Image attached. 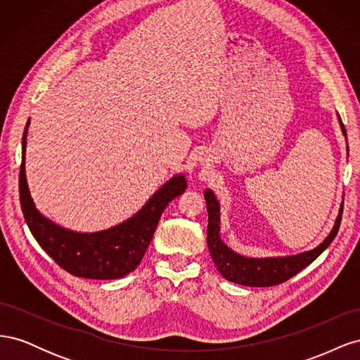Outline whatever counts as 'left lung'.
I'll return each instance as SVG.
<instances>
[{"label":"left lung","instance_id":"left-lung-1","mask_svg":"<svg viewBox=\"0 0 360 360\" xmlns=\"http://www.w3.org/2000/svg\"><path fill=\"white\" fill-rule=\"evenodd\" d=\"M338 120H340L341 130L344 136L347 138V130L341 122L340 115H338ZM204 198L207 204V213H209L207 245H209L213 263L225 279L236 282V284L246 285V287L278 285V284H282V282L288 281L294 275H297L299 271L303 270L307 266H309L336 237L338 230H340V225H341L342 205H344L342 202L340 214L336 217L332 231L317 248L307 250V252L290 255V257L249 258L234 252L233 249H230L222 242V238L219 236V231H221L219 201L216 200V195L210 189H205Z\"/></svg>","mask_w":360,"mask_h":360}]
</instances>
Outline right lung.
Returning a JSON list of instances; mask_svg holds the SVG:
<instances>
[{
  "mask_svg": "<svg viewBox=\"0 0 360 360\" xmlns=\"http://www.w3.org/2000/svg\"><path fill=\"white\" fill-rule=\"evenodd\" d=\"M22 136V163L19 172V200L25 222L41 249L73 276L86 279H118L134 271L153 238L160 214L186 189L183 174L169 179L143 209L127 221L97 233H76L43 216L32 201L25 176L27 130Z\"/></svg>",
  "mask_w": 360,
  "mask_h": 360,
  "instance_id": "1",
  "label": "right lung"
}]
</instances>
